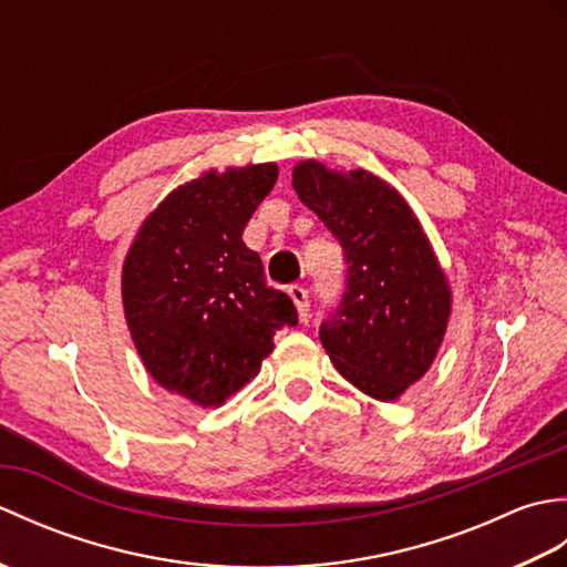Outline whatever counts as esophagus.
Masks as SVG:
<instances>
[{
    "label": "esophagus",
    "mask_w": 567,
    "mask_h": 567,
    "mask_svg": "<svg viewBox=\"0 0 567 567\" xmlns=\"http://www.w3.org/2000/svg\"><path fill=\"white\" fill-rule=\"evenodd\" d=\"M290 297H292V302L297 305V311H299V319L302 321H307V315H309V295H307V290L302 285H290Z\"/></svg>",
    "instance_id": "esophagus-1"
}]
</instances>
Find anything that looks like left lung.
<instances>
[{"label": "left lung", "instance_id": "obj_1", "mask_svg": "<svg viewBox=\"0 0 567 567\" xmlns=\"http://www.w3.org/2000/svg\"><path fill=\"white\" fill-rule=\"evenodd\" d=\"M292 187L343 248L346 290L319 339L341 375L396 400L436 358L451 315L445 275L400 192L368 171L307 161Z\"/></svg>", "mask_w": 567, "mask_h": 567}]
</instances>
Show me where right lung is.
I'll return each mask as SVG.
<instances>
[{
    "label": "right lung",
    "mask_w": 567,
    "mask_h": 567,
    "mask_svg": "<svg viewBox=\"0 0 567 567\" xmlns=\"http://www.w3.org/2000/svg\"><path fill=\"white\" fill-rule=\"evenodd\" d=\"M275 183L272 163L192 179L158 204L126 256L124 311L143 365L199 406L224 404L258 375L275 331L299 321L240 238Z\"/></svg>",
    "instance_id": "1"
}]
</instances>
